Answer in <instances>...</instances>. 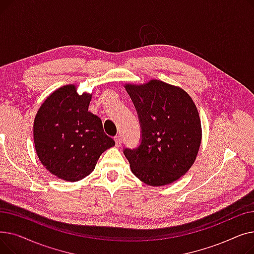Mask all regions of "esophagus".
Returning <instances> with one entry per match:
<instances>
[{"mask_svg":"<svg viewBox=\"0 0 254 254\" xmlns=\"http://www.w3.org/2000/svg\"><path fill=\"white\" fill-rule=\"evenodd\" d=\"M114 140H115V144H116L117 147H119V146H122V137H120V136H115Z\"/></svg>","mask_w":254,"mask_h":254,"instance_id":"1","label":"esophagus"}]
</instances>
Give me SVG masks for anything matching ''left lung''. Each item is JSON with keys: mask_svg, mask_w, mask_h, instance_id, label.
Segmentation results:
<instances>
[{"mask_svg": "<svg viewBox=\"0 0 254 254\" xmlns=\"http://www.w3.org/2000/svg\"><path fill=\"white\" fill-rule=\"evenodd\" d=\"M142 128L141 144L124 153L130 171L150 186H165L185 175L193 165L202 141L196 106L179 86L152 79L126 84Z\"/></svg>", "mask_w": 254, "mask_h": 254, "instance_id": "1", "label": "left lung"}]
</instances>
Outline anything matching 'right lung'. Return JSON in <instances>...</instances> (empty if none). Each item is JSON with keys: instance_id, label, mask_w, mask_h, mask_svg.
<instances>
[{"instance_id": "add662e5", "label": "right lung", "mask_w": 254, "mask_h": 254, "mask_svg": "<svg viewBox=\"0 0 254 254\" xmlns=\"http://www.w3.org/2000/svg\"><path fill=\"white\" fill-rule=\"evenodd\" d=\"M91 93L78 95L76 85L53 91L34 120V143L40 162L52 175L79 181L95 170L100 155L115 145L100 117L88 111Z\"/></svg>"}]
</instances>
